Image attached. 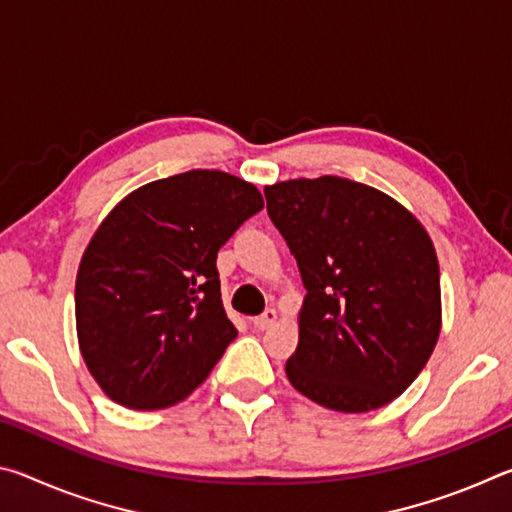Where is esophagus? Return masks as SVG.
<instances>
[{"mask_svg": "<svg viewBox=\"0 0 512 512\" xmlns=\"http://www.w3.org/2000/svg\"><path fill=\"white\" fill-rule=\"evenodd\" d=\"M275 320H277V311H275V309H266L262 316L253 318V325H255L257 329H268L271 325H275Z\"/></svg>", "mask_w": 512, "mask_h": 512, "instance_id": "esophagus-1", "label": "esophagus"}]
</instances>
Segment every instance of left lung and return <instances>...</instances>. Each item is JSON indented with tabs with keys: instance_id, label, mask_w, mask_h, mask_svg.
Instances as JSON below:
<instances>
[{
	"instance_id": "1",
	"label": "left lung",
	"mask_w": 512,
	"mask_h": 512,
	"mask_svg": "<svg viewBox=\"0 0 512 512\" xmlns=\"http://www.w3.org/2000/svg\"><path fill=\"white\" fill-rule=\"evenodd\" d=\"M307 296L287 377L325 409L366 413L400 397L440 334V271L422 223L384 192L339 176L264 189Z\"/></svg>"
}]
</instances>
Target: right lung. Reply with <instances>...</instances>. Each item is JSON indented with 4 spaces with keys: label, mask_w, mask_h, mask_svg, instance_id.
<instances>
[{
    "label": "right lung",
    "mask_w": 512,
    "mask_h": 512,
    "mask_svg": "<svg viewBox=\"0 0 512 512\" xmlns=\"http://www.w3.org/2000/svg\"><path fill=\"white\" fill-rule=\"evenodd\" d=\"M264 207L253 183L192 169L119 201L76 273V334L112 402L158 411L196 391L235 341L216 253Z\"/></svg>",
    "instance_id": "add662e5"
}]
</instances>
